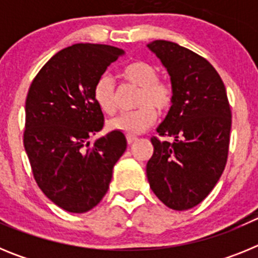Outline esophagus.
I'll return each mask as SVG.
<instances>
[{
    "instance_id": "34e87169",
    "label": "esophagus",
    "mask_w": 258,
    "mask_h": 258,
    "mask_svg": "<svg viewBox=\"0 0 258 258\" xmlns=\"http://www.w3.org/2000/svg\"><path fill=\"white\" fill-rule=\"evenodd\" d=\"M126 141H127V145H133V143L137 141V137L127 136V137H126Z\"/></svg>"
}]
</instances>
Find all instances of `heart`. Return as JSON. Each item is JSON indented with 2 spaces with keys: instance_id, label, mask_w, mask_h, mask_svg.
Wrapping results in <instances>:
<instances>
[{
  "instance_id": "obj_1",
  "label": "heart",
  "mask_w": 258,
  "mask_h": 258,
  "mask_svg": "<svg viewBox=\"0 0 258 258\" xmlns=\"http://www.w3.org/2000/svg\"><path fill=\"white\" fill-rule=\"evenodd\" d=\"M120 75L127 84L140 88L134 103L138 108L115 116L108 120L107 127L126 136H137L147 131L156 121V111L163 113L170 108L173 102L172 88L159 80L157 70L147 61H132L122 68ZM93 98L104 113L111 115L115 112L116 88L112 77L102 75L97 80Z\"/></svg>"
}]
</instances>
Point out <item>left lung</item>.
<instances>
[{"label": "left lung", "mask_w": 258, "mask_h": 258, "mask_svg": "<svg viewBox=\"0 0 258 258\" xmlns=\"http://www.w3.org/2000/svg\"><path fill=\"white\" fill-rule=\"evenodd\" d=\"M170 77L173 102L160 136L151 138L154 154L146 166L150 187L166 207L186 211L208 197L229 154L231 111L226 89L207 59L175 42L147 44Z\"/></svg>", "instance_id": "left-lung-1"}]
</instances>
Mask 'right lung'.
Masks as SVG:
<instances>
[{
	"instance_id": "1",
	"label": "right lung",
	"mask_w": 258,
	"mask_h": 258,
	"mask_svg": "<svg viewBox=\"0 0 258 258\" xmlns=\"http://www.w3.org/2000/svg\"><path fill=\"white\" fill-rule=\"evenodd\" d=\"M124 54L109 45L68 46L41 68L28 90L24 149L32 172L42 192L71 213H85L103 199L113 166L126 150L118 132L90 146V137L103 127L93 89Z\"/></svg>"
}]
</instances>
